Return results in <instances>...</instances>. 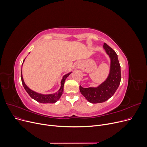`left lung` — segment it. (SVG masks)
<instances>
[{
  "label": "left lung",
  "mask_w": 147,
  "mask_h": 147,
  "mask_svg": "<svg viewBox=\"0 0 147 147\" xmlns=\"http://www.w3.org/2000/svg\"><path fill=\"white\" fill-rule=\"evenodd\" d=\"M103 48L110 59V72L107 79L97 87L83 88L80 86L81 93L91 103L103 102L113 96L121 81V71L117 55L115 51L104 43Z\"/></svg>",
  "instance_id": "1"
}]
</instances>
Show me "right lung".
Masks as SVG:
<instances>
[{
  "instance_id": "1",
  "label": "right lung",
  "mask_w": 147,
  "mask_h": 147,
  "mask_svg": "<svg viewBox=\"0 0 147 147\" xmlns=\"http://www.w3.org/2000/svg\"><path fill=\"white\" fill-rule=\"evenodd\" d=\"M24 60H24L23 62H24ZM72 72L68 73L63 76V78L61 81V87H60V89L58 90L57 92H55V94H42L36 92L30 89L26 85V84L24 81L22 74V71H21V77L22 84L23 85L24 88H25V91L27 92V93L29 94V96L32 98L41 103H55L60 98V97H61V96L62 95L63 91V86H64L65 81L67 78V77Z\"/></svg>"
}]
</instances>
